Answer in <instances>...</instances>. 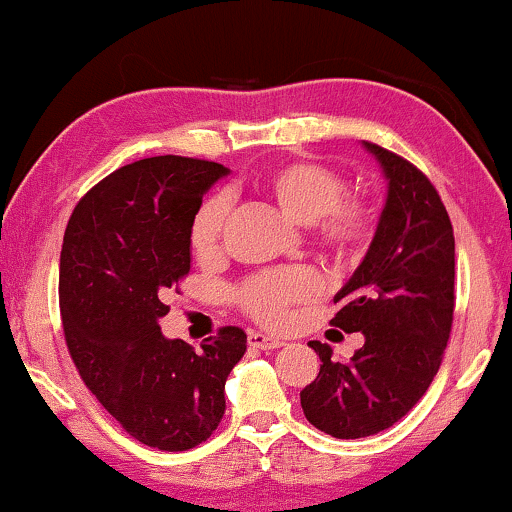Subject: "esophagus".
Instances as JSON below:
<instances>
[{
    "instance_id": "esophagus-1",
    "label": "esophagus",
    "mask_w": 512,
    "mask_h": 512,
    "mask_svg": "<svg viewBox=\"0 0 512 512\" xmlns=\"http://www.w3.org/2000/svg\"><path fill=\"white\" fill-rule=\"evenodd\" d=\"M249 345L256 350H277V348H282L284 341H280V338H275V336H265V334H261V331H251Z\"/></svg>"
}]
</instances>
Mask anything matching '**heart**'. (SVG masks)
<instances>
[{
  "mask_svg": "<svg viewBox=\"0 0 512 512\" xmlns=\"http://www.w3.org/2000/svg\"><path fill=\"white\" fill-rule=\"evenodd\" d=\"M254 190L294 223L308 225L315 240L336 256L355 254L367 242L371 216L357 199H345L343 176L313 159H291L261 174ZM225 218V202L211 197L190 223V249L202 261L216 256ZM313 291L301 270H275L251 277L237 291L242 308L265 324L287 322L291 305Z\"/></svg>",
  "mask_w": 512,
  "mask_h": 512,
  "instance_id": "1",
  "label": "heart"
}]
</instances>
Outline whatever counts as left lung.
<instances>
[{
	"label": "left lung",
	"instance_id": "1",
	"mask_svg": "<svg viewBox=\"0 0 512 512\" xmlns=\"http://www.w3.org/2000/svg\"><path fill=\"white\" fill-rule=\"evenodd\" d=\"M362 145L388 195L367 256L334 296L331 324L360 331L364 345L336 362L327 343L310 341L322 364L301 390L305 418L338 440L381 433L426 395L454 320V230L440 195L407 159Z\"/></svg>",
	"mask_w": 512,
	"mask_h": 512
}]
</instances>
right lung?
<instances>
[{
    "label": "right lung",
    "instance_id": "right-lung-1",
    "mask_svg": "<svg viewBox=\"0 0 512 512\" xmlns=\"http://www.w3.org/2000/svg\"><path fill=\"white\" fill-rule=\"evenodd\" d=\"M223 164L148 157L103 178L63 237L61 320L84 386L131 437L162 451L202 444L225 414V381L247 350L223 327L195 350L162 334L164 296L190 272V223Z\"/></svg>",
    "mask_w": 512,
    "mask_h": 512
}]
</instances>
